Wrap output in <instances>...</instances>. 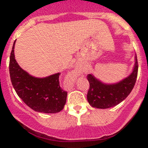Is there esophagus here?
Returning a JSON list of instances; mask_svg holds the SVG:
<instances>
[{
	"mask_svg": "<svg viewBox=\"0 0 148 148\" xmlns=\"http://www.w3.org/2000/svg\"><path fill=\"white\" fill-rule=\"evenodd\" d=\"M76 73V70H74V72H72V79H74V76H75Z\"/></svg>",
	"mask_w": 148,
	"mask_h": 148,
	"instance_id": "1",
	"label": "esophagus"
}]
</instances>
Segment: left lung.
<instances>
[{
	"mask_svg": "<svg viewBox=\"0 0 148 148\" xmlns=\"http://www.w3.org/2000/svg\"><path fill=\"white\" fill-rule=\"evenodd\" d=\"M138 61L136 55L133 72L117 84H103L92 74H88L87 79L89 81L90 88L87 94V99L90 105L94 108H108L122 102L134 87L138 75Z\"/></svg>",
	"mask_w": 148,
	"mask_h": 148,
	"instance_id": "obj_1",
	"label": "left lung"
}]
</instances>
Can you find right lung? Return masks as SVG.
Here are the masks:
<instances>
[{
    "instance_id": "right-lung-1",
    "label": "right lung",
    "mask_w": 148,
    "mask_h": 148,
    "mask_svg": "<svg viewBox=\"0 0 148 148\" xmlns=\"http://www.w3.org/2000/svg\"><path fill=\"white\" fill-rule=\"evenodd\" d=\"M15 40L10 57L11 82L18 96L34 111L45 113H58L63 109L67 92L60 86V73L45 78L30 75L20 67L14 57Z\"/></svg>"
}]
</instances>
